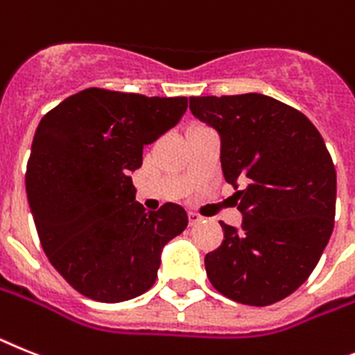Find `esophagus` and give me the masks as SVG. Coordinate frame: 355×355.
Wrapping results in <instances>:
<instances>
[{
    "instance_id": "esophagus-1",
    "label": "esophagus",
    "mask_w": 355,
    "mask_h": 355,
    "mask_svg": "<svg viewBox=\"0 0 355 355\" xmlns=\"http://www.w3.org/2000/svg\"><path fill=\"white\" fill-rule=\"evenodd\" d=\"M202 220H204V218H202L200 214L193 213V211H191V213H189V223H191V225H195V223L202 222Z\"/></svg>"
}]
</instances>
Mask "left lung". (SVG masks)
<instances>
[{"label": "left lung", "instance_id": "8db88e82", "mask_svg": "<svg viewBox=\"0 0 355 355\" xmlns=\"http://www.w3.org/2000/svg\"><path fill=\"white\" fill-rule=\"evenodd\" d=\"M189 110L220 137L223 178L234 187L240 227L205 254L213 287L233 302L265 306L311 276L336 216V169L323 137L297 110L269 95L189 97Z\"/></svg>", "mask_w": 355, "mask_h": 355}]
</instances>
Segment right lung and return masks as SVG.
Masks as SVG:
<instances>
[{"mask_svg": "<svg viewBox=\"0 0 355 355\" xmlns=\"http://www.w3.org/2000/svg\"><path fill=\"white\" fill-rule=\"evenodd\" d=\"M187 97L88 88L41 119L26 195L44 254L83 296L119 303L157 279L164 247L187 227L182 205L146 213L132 173L142 150L175 128Z\"/></svg>", "mask_w": 355, "mask_h": 355, "instance_id": "right-lung-1", "label": "right lung"}]
</instances>
